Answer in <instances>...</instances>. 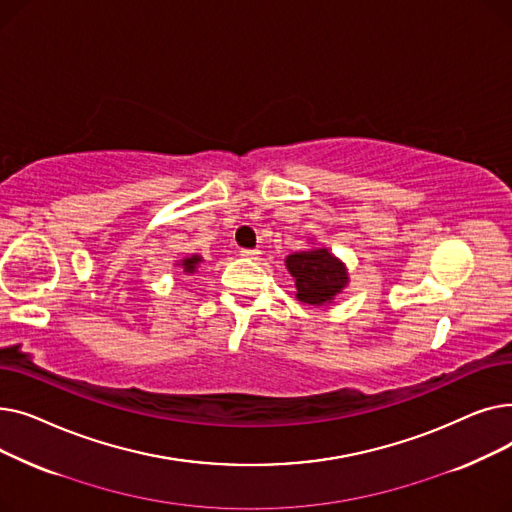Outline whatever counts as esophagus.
<instances>
[{
  "mask_svg": "<svg viewBox=\"0 0 512 512\" xmlns=\"http://www.w3.org/2000/svg\"><path fill=\"white\" fill-rule=\"evenodd\" d=\"M240 255L247 257V259H257L259 251L257 249H240Z\"/></svg>",
  "mask_w": 512,
  "mask_h": 512,
  "instance_id": "34e87169",
  "label": "esophagus"
}]
</instances>
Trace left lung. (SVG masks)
<instances>
[{
    "instance_id": "1",
    "label": "left lung",
    "mask_w": 512,
    "mask_h": 512,
    "mask_svg": "<svg viewBox=\"0 0 512 512\" xmlns=\"http://www.w3.org/2000/svg\"><path fill=\"white\" fill-rule=\"evenodd\" d=\"M286 267L297 286V299L307 305L332 301L348 282L344 265L328 249L294 253L286 259Z\"/></svg>"
}]
</instances>
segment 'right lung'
<instances>
[{"instance_id": "right-lung-1", "label": "right lung", "mask_w": 512, "mask_h": 512, "mask_svg": "<svg viewBox=\"0 0 512 512\" xmlns=\"http://www.w3.org/2000/svg\"><path fill=\"white\" fill-rule=\"evenodd\" d=\"M199 263H201V257H199V255H193V257L184 259V261H182L184 272H186V274H195V270H197V265H199Z\"/></svg>"}]
</instances>
